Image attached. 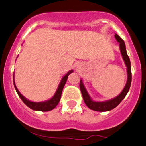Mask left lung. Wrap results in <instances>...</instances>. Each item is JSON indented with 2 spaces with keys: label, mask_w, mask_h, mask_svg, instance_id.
Instances as JSON below:
<instances>
[{
  "label": "left lung",
  "mask_w": 146,
  "mask_h": 146,
  "mask_svg": "<svg viewBox=\"0 0 146 146\" xmlns=\"http://www.w3.org/2000/svg\"><path fill=\"white\" fill-rule=\"evenodd\" d=\"M114 37L117 39V40L119 42V47H120V51L121 53L123 59L125 64L127 67V80L125 86L124 87L121 92L120 93L117 97L114 98L110 100H108L106 101H94L91 99L89 94L87 92L84 85H83V81L81 79L80 81V89H81L82 96H83V101L86 106L89 108L90 109L94 111H97V112H106V111H110L111 110L114 109L120 104L122 100L125 97L130 90L131 81H132V72H131V64L129 56L127 54L126 52L125 45L123 40L117 34L114 35Z\"/></svg>",
  "instance_id": "obj_1"
}]
</instances>
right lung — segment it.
I'll use <instances>...</instances> for the list:
<instances>
[{"mask_svg":"<svg viewBox=\"0 0 146 146\" xmlns=\"http://www.w3.org/2000/svg\"><path fill=\"white\" fill-rule=\"evenodd\" d=\"M73 72V70H70L62 78L61 81H60L59 86H58V88H57L56 92L54 95L50 99L47 100V101H42V102H33V101H29L28 99H26L25 97H24L22 94H21L20 92L19 91V90L16 88L15 83H14V88H15L16 92H17L18 94H19V97L21 98V100L23 101V103L26 105L27 106H28L29 108H31L33 110L36 111H41V112H48V111L52 110L54 109L56 106L58 105L59 103L60 97H61V94L62 91H63V88H64L65 83H66L67 79L69 75L71 73Z\"/></svg>","mask_w":146,"mask_h":146,"instance_id":"right-lung-1","label":"right lung"}]
</instances>
